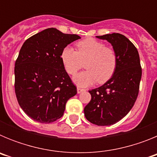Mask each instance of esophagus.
<instances>
[{
    "instance_id": "esophagus-1",
    "label": "esophagus",
    "mask_w": 157,
    "mask_h": 157,
    "mask_svg": "<svg viewBox=\"0 0 157 157\" xmlns=\"http://www.w3.org/2000/svg\"><path fill=\"white\" fill-rule=\"evenodd\" d=\"M83 91H85V90L82 88H80V87H77V93L78 94H80V93L83 92Z\"/></svg>"
}]
</instances>
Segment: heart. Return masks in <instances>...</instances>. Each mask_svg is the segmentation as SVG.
<instances>
[{
    "label": "heart",
    "mask_w": 157,
    "mask_h": 157,
    "mask_svg": "<svg viewBox=\"0 0 157 157\" xmlns=\"http://www.w3.org/2000/svg\"><path fill=\"white\" fill-rule=\"evenodd\" d=\"M78 51L68 46L63 49L60 55L61 61L69 75L76 72L86 63V71L80 72L73 78L76 85L86 87L109 81L116 71L117 67V55L114 49L106 47L105 43L94 38L82 40L76 44Z\"/></svg>",
    "instance_id": "b5f03b06"
}]
</instances>
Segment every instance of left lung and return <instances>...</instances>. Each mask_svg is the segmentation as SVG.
<instances>
[{
    "instance_id": "obj_1",
    "label": "left lung",
    "mask_w": 157,
    "mask_h": 157,
    "mask_svg": "<svg viewBox=\"0 0 157 157\" xmlns=\"http://www.w3.org/2000/svg\"><path fill=\"white\" fill-rule=\"evenodd\" d=\"M97 37L112 45L117 67L109 81L89 91L91 100L84 114L95 125L110 126L127 116L134 106L139 92L141 67L138 49L125 36L113 33Z\"/></svg>"
}]
</instances>
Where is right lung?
<instances>
[{
    "label": "right lung",
    "mask_w": 157,
    "mask_h": 157,
    "mask_svg": "<svg viewBox=\"0 0 157 157\" xmlns=\"http://www.w3.org/2000/svg\"><path fill=\"white\" fill-rule=\"evenodd\" d=\"M79 38L48 28L23 43L15 63V92L19 106L34 121L50 123L61 118L67 101L77 94L60 55Z\"/></svg>",
    "instance_id": "obj_1"
}]
</instances>
